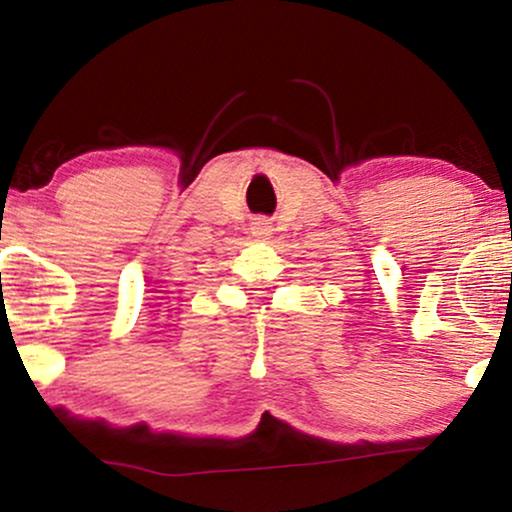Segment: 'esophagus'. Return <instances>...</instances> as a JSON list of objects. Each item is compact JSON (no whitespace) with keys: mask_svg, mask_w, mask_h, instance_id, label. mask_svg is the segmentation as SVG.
Here are the masks:
<instances>
[{"mask_svg":"<svg viewBox=\"0 0 512 512\" xmlns=\"http://www.w3.org/2000/svg\"><path fill=\"white\" fill-rule=\"evenodd\" d=\"M271 231H274V229H271L269 219L260 217V219H255V222H252V236L260 238V241H264V238H269Z\"/></svg>","mask_w":512,"mask_h":512,"instance_id":"1","label":"esophagus"}]
</instances>
